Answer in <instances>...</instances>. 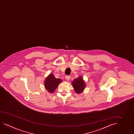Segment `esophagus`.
Listing matches in <instances>:
<instances>
[{
    "instance_id": "esophagus-1",
    "label": "esophagus",
    "mask_w": 134,
    "mask_h": 134,
    "mask_svg": "<svg viewBox=\"0 0 134 134\" xmlns=\"http://www.w3.org/2000/svg\"><path fill=\"white\" fill-rule=\"evenodd\" d=\"M70 76H66L65 77L66 80L68 81L70 80Z\"/></svg>"
}]
</instances>
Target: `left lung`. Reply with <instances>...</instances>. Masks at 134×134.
Returning <instances> with one entry per match:
<instances>
[{"label": "left lung", "mask_w": 134, "mask_h": 134, "mask_svg": "<svg viewBox=\"0 0 134 134\" xmlns=\"http://www.w3.org/2000/svg\"><path fill=\"white\" fill-rule=\"evenodd\" d=\"M71 85H72L75 92L77 94L82 92L86 86L85 82L82 76L74 79V81L72 82Z\"/></svg>", "instance_id": "1"}]
</instances>
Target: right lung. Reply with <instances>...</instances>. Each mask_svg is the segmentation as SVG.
I'll list each match as a JSON object with an SVG mask.
<instances>
[{
  "mask_svg": "<svg viewBox=\"0 0 134 134\" xmlns=\"http://www.w3.org/2000/svg\"><path fill=\"white\" fill-rule=\"evenodd\" d=\"M62 82L60 79L55 77L53 74H50L45 79L44 86L46 89L50 93H52L56 89L59 83Z\"/></svg>",
  "mask_w": 134,
  "mask_h": 134,
  "instance_id": "add662e5",
  "label": "right lung"
}]
</instances>
